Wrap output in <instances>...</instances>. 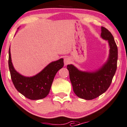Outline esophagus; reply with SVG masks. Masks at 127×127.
<instances>
[{
  "instance_id": "esophagus-1",
  "label": "esophagus",
  "mask_w": 127,
  "mask_h": 127,
  "mask_svg": "<svg viewBox=\"0 0 127 127\" xmlns=\"http://www.w3.org/2000/svg\"><path fill=\"white\" fill-rule=\"evenodd\" d=\"M70 62H71V60H70V59L69 58L65 57V58L64 59V65H65L69 64Z\"/></svg>"
}]
</instances>
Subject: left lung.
I'll list each match as a JSON object with an SVG mask.
<instances>
[{
  "mask_svg": "<svg viewBox=\"0 0 127 127\" xmlns=\"http://www.w3.org/2000/svg\"><path fill=\"white\" fill-rule=\"evenodd\" d=\"M101 36L108 41L109 55L103 67L95 72H84L74 65H67L69 79L74 93L79 97L92 100L99 97L108 90L117 69L118 51L113 35L107 28L101 27Z\"/></svg>",
  "mask_w": 127,
  "mask_h": 127,
  "instance_id": "left-lung-1",
  "label": "left lung"
}]
</instances>
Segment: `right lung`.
I'll return each mask as SVG.
<instances>
[{"instance_id":"1","label":"right lung","mask_w":127,"mask_h":127,"mask_svg":"<svg viewBox=\"0 0 127 127\" xmlns=\"http://www.w3.org/2000/svg\"><path fill=\"white\" fill-rule=\"evenodd\" d=\"M63 65V59H60L50 63L33 76H24L14 68L9 48L8 66L12 83L17 91L29 99L39 100L46 97L50 92L55 76Z\"/></svg>"}]
</instances>
